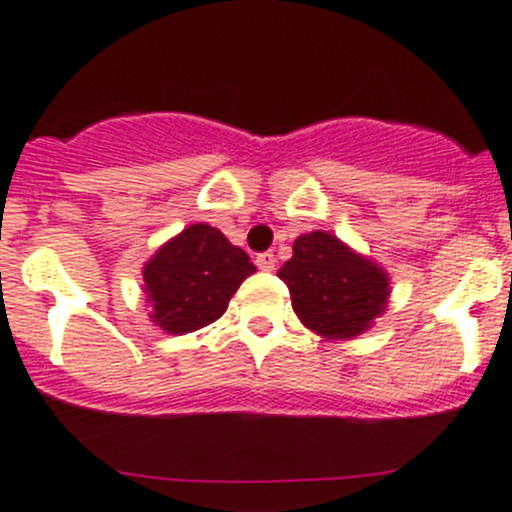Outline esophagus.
<instances>
[{
  "label": "esophagus",
  "mask_w": 512,
  "mask_h": 512,
  "mask_svg": "<svg viewBox=\"0 0 512 512\" xmlns=\"http://www.w3.org/2000/svg\"><path fill=\"white\" fill-rule=\"evenodd\" d=\"M257 267H260L262 272H272L275 270V262H277V257L272 255V252H262V255H257Z\"/></svg>",
  "instance_id": "1"
}]
</instances>
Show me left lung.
Returning <instances> with one entry per match:
<instances>
[{
	"label": "left lung",
	"mask_w": 512,
	"mask_h": 512,
	"mask_svg": "<svg viewBox=\"0 0 512 512\" xmlns=\"http://www.w3.org/2000/svg\"><path fill=\"white\" fill-rule=\"evenodd\" d=\"M299 322L322 339H354L374 327L391 294L389 272L324 230L294 240L277 272Z\"/></svg>",
	"instance_id": "obj_1"
}]
</instances>
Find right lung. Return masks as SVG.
<instances>
[{
	"instance_id": "add662e5",
	"label": "right lung",
	"mask_w": 512,
	"mask_h": 512,
	"mask_svg": "<svg viewBox=\"0 0 512 512\" xmlns=\"http://www.w3.org/2000/svg\"><path fill=\"white\" fill-rule=\"evenodd\" d=\"M255 265L245 250L208 223H193L158 247L143 265L148 317L168 334H188L225 314Z\"/></svg>"
}]
</instances>
